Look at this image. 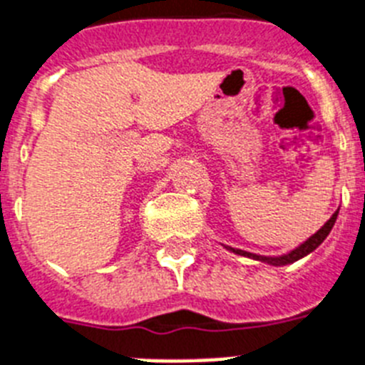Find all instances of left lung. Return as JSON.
Here are the masks:
<instances>
[{"label": "left lung", "mask_w": 365, "mask_h": 365, "mask_svg": "<svg viewBox=\"0 0 365 365\" xmlns=\"http://www.w3.org/2000/svg\"><path fill=\"white\" fill-rule=\"evenodd\" d=\"M336 219H338V211L334 213L332 217H330L327 222H324V226H321V230H317L314 235H312L310 240H306L304 243L299 245L295 250H292L289 254H284V256H278V258H267V256H258V254H250V252H245V250L241 249H232V247H226V249H230L232 252L240 254V256H247V258H252V259H259V262H265V263H271V265H274V267H280V265H287V263H293L297 262V259L304 258V256H308L310 252H314L317 247H319L321 243H323L324 240H327V235L330 234V230H332L334 222H336Z\"/></svg>", "instance_id": "1"}]
</instances>
